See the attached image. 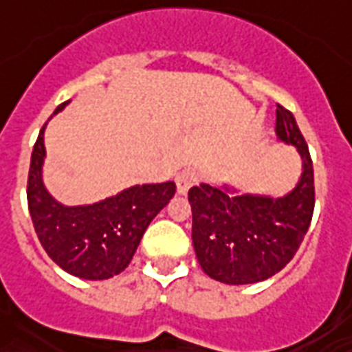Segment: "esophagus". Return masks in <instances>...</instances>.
I'll return each mask as SVG.
<instances>
[{
    "label": "esophagus",
    "instance_id": "obj_1",
    "mask_svg": "<svg viewBox=\"0 0 352 352\" xmlns=\"http://www.w3.org/2000/svg\"><path fill=\"white\" fill-rule=\"evenodd\" d=\"M199 179V173L196 169H183L179 175H177V192L179 194H186L190 190V186H194Z\"/></svg>",
    "mask_w": 352,
    "mask_h": 352
}]
</instances>
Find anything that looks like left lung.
<instances>
[{"label":"left lung","instance_id":"1","mask_svg":"<svg viewBox=\"0 0 352 352\" xmlns=\"http://www.w3.org/2000/svg\"><path fill=\"white\" fill-rule=\"evenodd\" d=\"M276 136L302 158L298 183L285 196L239 194L231 184L192 186V242L203 272L216 282L246 285L267 280L300 248L315 207L314 164L295 117L278 104Z\"/></svg>","mask_w":352,"mask_h":352}]
</instances>
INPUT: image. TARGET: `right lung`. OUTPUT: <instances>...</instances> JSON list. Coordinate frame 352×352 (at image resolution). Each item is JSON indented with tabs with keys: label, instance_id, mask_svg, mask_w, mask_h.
Listing matches in <instances>:
<instances>
[{
	"label": "right lung",
	"instance_id": "right-lung-1",
	"mask_svg": "<svg viewBox=\"0 0 352 352\" xmlns=\"http://www.w3.org/2000/svg\"><path fill=\"white\" fill-rule=\"evenodd\" d=\"M69 102L59 104L54 116ZM46 124L31 153L28 177V205L38 241L52 261L82 280H108L121 274L153 218L175 196V183L134 184L91 205H63L43 181Z\"/></svg>",
	"mask_w": 352,
	"mask_h": 352
}]
</instances>
